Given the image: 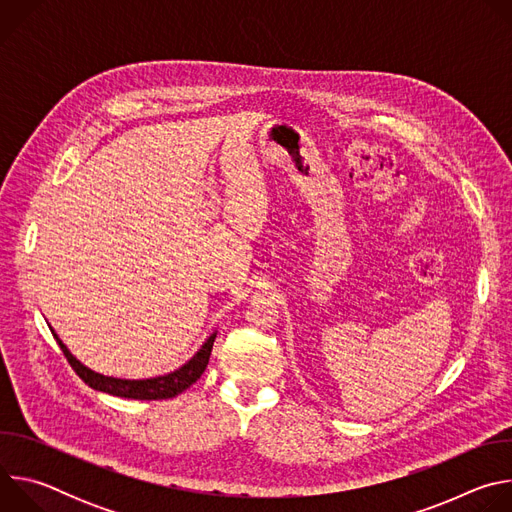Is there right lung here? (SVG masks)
Masks as SVG:
<instances>
[{
  "mask_svg": "<svg viewBox=\"0 0 512 512\" xmlns=\"http://www.w3.org/2000/svg\"><path fill=\"white\" fill-rule=\"evenodd\" d=\"M54 334V332H52ZM60 350L64 352L66 360L75 373L95 391H103L115 397H125V399H143V401H156V399H170L180 395L182 391H186L190 385H194L200 375L204 373L210 352H212V344L216 334H212L202 348L180 367L178 371L166 375V377H156V379H145V381H127V379H113V377H103L99 373H93L91 369H87L85 364H81L75 356L68 352V348L62 344V340H58V336L54 334Z\"/></svg>",
  "mask_w": 512,
  "mask_h": 512,
  "instance_id": "add662e5",
  "label": "right lung"
}]
</instances>
